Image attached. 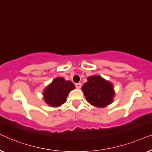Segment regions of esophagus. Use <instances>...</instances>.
Instances as JSON below:
<instances>
[{"label":"esophagus","mask_w":152,"mask_h":152,"mask_svg":"<svg viewBox=\"0 0 152 152\" xmlns=\"http://www.w3.org/2000/svg\"><path fill=\"white\" fill-rule=\"evenodd\" d=\"M75 86H76V88H78V89L80 88V87H81V83H76V84H75Z\"/></svg>","instance_id":"1"}]
</instances>
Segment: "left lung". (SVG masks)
Wrapping results in <instances>:
<instances>
[{"instance_id":"8db88e82","label":"left lung","mask_w":152,"mask_h":152,"mask_svg":"<svg viewBox=\"0 0 152 152\" xmlns=\"http://www.w3.org/2000/svg\"><path fill=\"white\" fill-rule=\"evenodd\" d=\"M82 90L87 101L94 106L104 107L113 101L114 91L113 85L100 76H92L87 78Z\"/></svg>"}]
</instances>
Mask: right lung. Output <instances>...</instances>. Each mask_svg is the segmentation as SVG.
Instances as JSON below:
<instances>
[{
  "instance_id": "1",
  "label": "right lung",
  "mask_w": 152,
  "mask_h": 152,
  "mask_svg": "<svg viewBox=\"0 0 152 152\" xmlns=\"http://www.w3.org/2000/svg\"><path fill=\"white\" fill-rule=\"evenodd\" d=\"M75 85L70 80L58 77L53 80L43 91L44 100L52 107H58L66 102V98Z\"/></svg>"
}]
</instances>
